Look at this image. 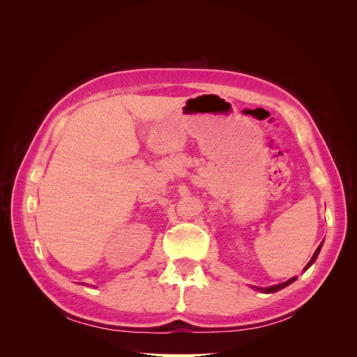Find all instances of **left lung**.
<instances>
[{
  "mask_svg": "<svg viewBox=\"0 0 357 357\" xmlns=\"http://www.w3.org/2000/svg\"><path fill=\"white\" fill-rule=\"evenodd\" d=\"M321 245H323V241H321V244L317 247V250L314 252V255H312V257L310 259V262L305 265V268H304V271H307V269L316 262V259H317V256H319V253H320V248H321ZM296 280V277H291V278H289L287 282H284V283H280V284H274V286H269V287H256V286H252L255 290H259V291H262V294H274V291H278V290H282V289H284V287H287L289 284H291Z\"/></svg>",
  "mask_w": 357,
  "mask_h": 357,
  "instance_id": "1",
  "label": "left lung"
}]
</instances>
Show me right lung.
<instances>
[{
    "instance_id": "1",
    "label": "right lung",
    "mask_w": 357,
    "mask_h": 357,
    "mask_svg": "<svg viewBox=\"0 0 357 357\" xmlns=\"http://www.w3.org/2000/svg\"><path fill=\"white\" fill-rule=\"evenodd\" d=\"M80 284H84V283H80Z\"/></svg>"
}]
</instances>
